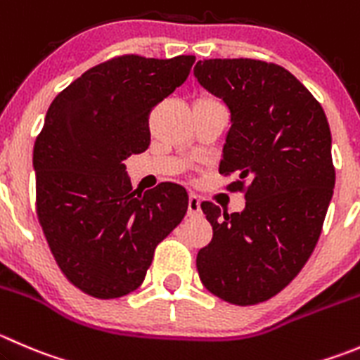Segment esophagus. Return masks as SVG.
Wrapping results in <instances>:
<instances>
[{
  "label": "esophagus",
  "instance_id": "obj_1",
  "mask_svg": "<svg viewBox=\"0 0 360 360\" xmlns=\"http://www.w3.org/2000/svg\"><path fill=\"white\" fill-rule=\"evenodd\" d=\"M200 212V198L197 195H190V198H188V214L198 216Z\"/></svg>",
  "mask_w": 360,
  "mask_h": 360
}]
</instances>
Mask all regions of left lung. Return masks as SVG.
Wrapping results in <instances>:
<instances>
[{"instance_id": "8db88e82", "label": "left lung", "mask_w": 360, "mask_h": 360, "mask_svg": "<svg viewBox=\"0 0 360 360\" xmlns=\"http://www.w3.org/2000/svg\"><path fill=\"white\" fill-rule=\"evenodd\" d=\"M197 82L230 112L219 172H236L240 212L202 202L212 239L197 255L202 283L239 306L267 301L299 274L322 232L334 190L330 130L322 105L283 66L205 59Z\"/></svg>"}]
</instances>
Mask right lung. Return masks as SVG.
<instances>
[{"instance_id":"1","label":"right lung","mask_w":360,"mask_h":360,"mask_svg":"<svg viewBox=\"0 0 360 360\" xmlns=\"http://www.w3.org/2000/svg\"><path fill=\"white\" fill-rule=\"evenodd\" d=\"M193 63L195 56L110 59L49 107L33 149L38 219L63 274L87 295L137 290L156 244L186 214L183 186L162 183L137 193L123 162L148 149L149 112Z\"/></svg>"}]
</instances>
